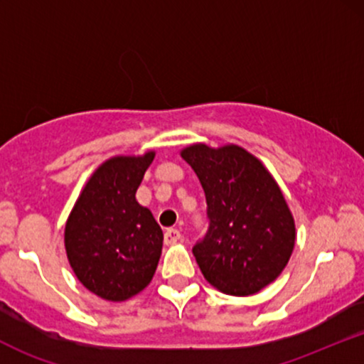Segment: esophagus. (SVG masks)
<instances>
[{
    "label": "esophagus",
    "instance_id": "34e87169",
    "mask_svg": "<svg viewBox=\"0 0 364 364\" xmlns=\"http://www.w3.org/2000/svg\"><path fill=\"white\" fill-rule=\"evenodd\" d=\"M179 240H181V232H179L178 229H174V228L166 229V232H164V243L166 245H174V243H178Z\"/></svg>",
    "mask_w": 364,
    "mask_h": 364
}]
</instances>
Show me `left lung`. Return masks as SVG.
Listing matches in <instances>:
<instances>
[{"instance_id":"obj_1","label":"left lung","mask_w":364,"mask_h":364,"mask_svg":"<svg viewBox=\"0 0 364 364\" xmlns=\"http://www.w3.org/2000/svg\"><path fill=\"white\" fill-rule=\"evenodd\" d=\"M181 157L202 183L208 228L193 246L203 277L231 296H250L279 277L294 248L296 229L269 171L236 145H191Z\"/></svg>"}]
</instances>
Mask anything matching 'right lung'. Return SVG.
<instances>
[{
  "mask_svg": "<svg viewBox=\"0 0 364 364\" xmlns=\"http://www.w3.org/2000/svg\"><path fill=\"white\" fill-rule=\"evenodd\" d=\"M154 152L114 157L92 174L65 229L70 265L87 289L123 301L152 281L162 250V229L135 193Z\"/></svg>",
  "mask_w": 364,
  "mask_h": 364,
  "instance_id": "1",
  "label": "right lung"
}]
</instances>
